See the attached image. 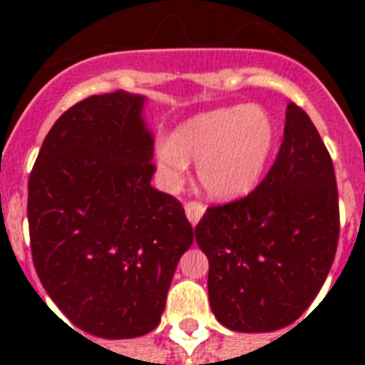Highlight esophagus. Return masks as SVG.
I'll return each mask as SVG.
<instances>
[{
  "mask_svg": "<svg viewBox=\"0 0 365 365\" xmlns=\"http://www.w3.org/2000/svg\"><path fill=\"white\" fill-rule=\"evenodd\" d=\"M202 214H205V206L200 205V202H195V200H191V202H187V205H185V216H187V220L191 225H197V223L200 222Z\"/></svg>",
  "mask_w": 365,
  "mask_h": 365,
  "instance_id": "34e87169",
  "label": "esophagus"
}]
</instances>
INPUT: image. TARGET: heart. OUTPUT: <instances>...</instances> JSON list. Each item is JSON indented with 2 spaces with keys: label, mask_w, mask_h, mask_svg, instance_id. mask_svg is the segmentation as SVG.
<instances>
[{
  "label": "heart",
  "mask_w": 365,
  "mask_h": 365,
  "mask_svg": "<svg viewBox=\"0 0 365 365\" xmlns=\"http://www.w3.org/2000/svg\"><path fill=\"white\" fill-rule=\"evenodd\" d=\"M277 145V125L261 106H233L191 117L155 145L166 185H178L197 160L200 187L214 200H237L259 183Z\"/></svg>",
  "instance_id": "1"
}]
</instances>
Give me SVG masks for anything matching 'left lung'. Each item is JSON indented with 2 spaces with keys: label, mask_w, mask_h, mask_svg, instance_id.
<instances>
[{
  "label": "left lung",
  "mask_w": 365,
  "mask_h": 365,
  "mask_svg": "<svg viewBox=\"0 0 365 365\" xmlns=\"http://www.w3.org/2000/svg\"><path fill=\"white\" fill-rule=\"evenodd\" d=\"M208 297L233 331H274L309 309L334 263L339 199L328 149L299 106L286 108L274 165L240 200L210 206L195 227Z\"/></svg>",
  "instance_id": "left-lung-1"
}]
</instances>
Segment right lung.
<instances>
[{"label":"right lung","instance_id":"add662e5","mask_svg":"<svg viewBox=\"0 0 365 365\" xmlns=\"http://www.w3.org/2000/svg\"><path fill=\"white\" fill-rule=\"evenodd\" d=\"M145 96L94 94L48 130L28 180L31 257L71 324L104 339L155 329L197 237L180 200L151 187Z\"/></svg>","mask_w":365,"mask_h":365}]
</instances>
